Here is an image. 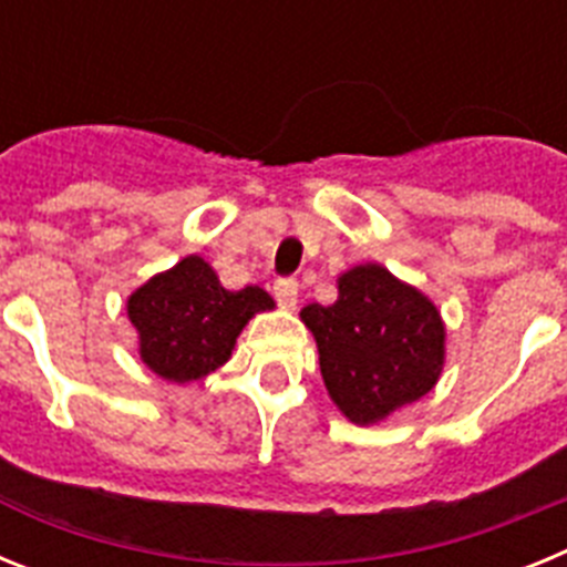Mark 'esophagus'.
Wrapping results in <instances>:
<instances>
[{
  "label": "esophagus",
  "instance_id": "obj_1",
  "mask_svg": "<svg viewBox=\"0 0 567 567\" xmlns=\"http://www.w3.org/2000/svg\"><path fill=\"white\" fill-rule=\"evenodd\" d=\"M275 298L284 309H295L298 307V280L295 278H284L275 284Z\"/></svg>",
  "mask_w": 567,
  "mask_h": 567
}]
</instances>
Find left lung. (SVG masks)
I'll return each mask as SVG.
<instances>
[{"label": "left lung", "mask_w": 567, "mask_h": 567, "mask_svg": "<svg viewBox=\"0 0 567 567\" xmlns=\"http://www.w3.org/2000/svg\"><path fill=\"white\" fill-rule=\"evenodd\" d=\"M318 343L320 374L349 423L378 425L437 385L445 323L417 287L380 264L338 275V300L300 309Z\"/></svg>", "instance_id": "1"}]
</instances>
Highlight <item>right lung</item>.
<instances>
[{"mask_svg":"<svg viewBox=\"0 0 567 567\" xmlns=\"http://www.w3.org/2000/svg\"><path fill=\"white\" fill-rule=\"evenodd\" d=\"M275 309L267 289L238 292L218 280L202 255H187L127 298L138 358L169 383H193L233 358L235 340L258 312Z\"/></svg>","mask_w":567,"mask_h":567,"instance_id":"1","label":"right lung"}]
</instances>
